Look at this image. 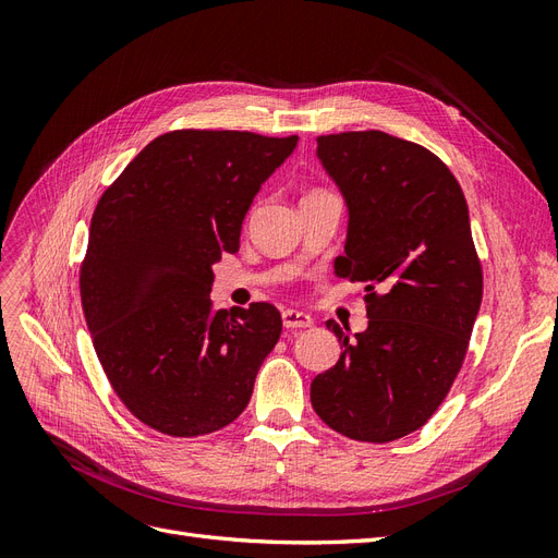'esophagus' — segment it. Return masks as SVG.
Returning a JSON list of instances; mask_svg holds the SVG:
<instances>
[{
    "mask_svg": "<svg viewBox=\"0 0 558 558\" xmlns=\"http://www.w3.org/2000/svg\"><path fill=\"white\" fill-rule=\"evenodd\" d=\"M281 318H283V326L289 328V330H295V328H310V326L314 324V318H312L310 314H305V312H298V310H286V312L281 314Z\"/></svg>",
    "mask_w": 558,
    "mask_h": 558,
    "instance_id": "1",
    "label": "esophagus"
}]
</instances>
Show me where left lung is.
Instances as JSON below:
<instances>
[{"label":"left lung","mask_w":558,"mask_h":558,"mask_svg":"<svg viewBox=\"0 0 558 558\" xmlns=\"http://www.w3.org/2000/svg\"><path fill=\"white\" fill-rule=\"evenodd\" d=\"M349 207L337 277L363 283L367 330L330 318L340 361L312 381V408L359 442H393L440 408L468 353L482 263L468 205L428 148L381 130L316 137Z\"/></svg>","instance_id":"left-lung-1"}]
</instances>
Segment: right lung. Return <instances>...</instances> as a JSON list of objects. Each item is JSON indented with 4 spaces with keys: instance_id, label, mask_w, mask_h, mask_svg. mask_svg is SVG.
<instances>
[{
    "instance_id": "add662e5",
    "label": "right lung",
    "mask_w": 558,
    "mask_h": 558,
    "mask_svg": "<svg viewBox=\"0 0 558 558\" xmlns=\"http://www.w3.org/2000/svg\"><path fill=\"white\" fill-rule=\"evenodd\" d=\"M295 146V134L174 130L99 197L83 314L113 393L148 428L207 435L248 404L281 314L269 302L214 310L211 265L240 248L253 197Z\"/></svg>"
}]
</instances>
